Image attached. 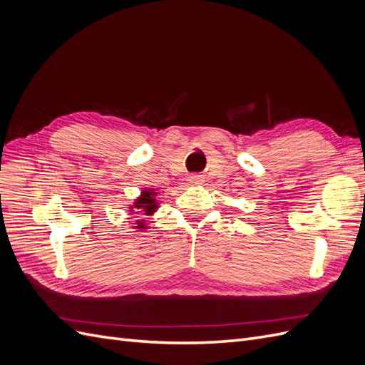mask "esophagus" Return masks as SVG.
Returning <instances> with one entry per match:
<instances>
[{
	"label": "esophagus",
	"mask_w": 365,
	"mask_h": 365,
	"mask_svg": "<svg viewBox=\"0 0 365 365\" xmlns=\"http://www.w3.org/2000/svg\"><path fill=\"white\" fill-rule=\"evenodd\" d=\"M187 182H189V185H201L204 182V178L202 175H190L187 178Z\"/></svg>",
	"instance_id": "esophagus-1"
}]
</instances>
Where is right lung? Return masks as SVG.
Listing matches in <instances>:
<instances>
[{"label": "right lung", "instance_id": "add662e5", "mask_svg": "<svg viewBox=\"0 0 365 365\" xmlns=\"http://www.w3.org/2000/svg\"><path fill=\"white\" fill-rule=\"evenodd\" d=\"M157 196H158V192L155 189H143L137 200L132 204H129V207H128L129 212L140 215V217L153 215L160 207V201ZM134 228L137 231L148 230L149 227L146 224V219H137L134 224Z\"/></svg>", "mask_w": 365, "mask_h": 365}]
</instances>
